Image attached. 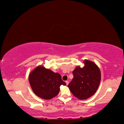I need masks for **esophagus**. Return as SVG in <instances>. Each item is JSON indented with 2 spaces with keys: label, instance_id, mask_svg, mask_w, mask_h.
Listing matches in <instances>:
<instances>
[{
  "label": "esophagus",
  "instance_id": "obj_1",
  "mask_svg": "<svg viewBox=\"0 0 124 124\" xmlns=\"http://www.w3.org/2000/svg\"><path fill=\"white\" fill-rule=\"evenodd\" d=\"M66 85H68V84H69V82H68V81H66Z\"/></svg>",
  "mask_w": 124,
  "mask_h": 124
}]
</instances>
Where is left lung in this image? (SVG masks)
<instances>
[{"label":"left lung","instance_id":"left-lung-1","mask_svg":"<svg viewBox=\"0 0 124 124\" xmlns=\"http://www.w3.org/2000/svg\"><path fill=\"white\" fill-rule=\"evenodd\" d=\"M84 66H77L72 72L73 78L68 87L74 96L86 100L95 93L101 81V72L95 63L85 60Z\"/></svg>","mask_w":124,"mask_h":124}]
</instances>
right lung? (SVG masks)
Returning a JSON list of instances; mask_svg holds the SVG:
<instances>
[{
	"label": "right lung",
	"instance_id": "1",
	"mask_svg": "<svg viewBox=\"0 0 124 124\" xmlns=\"http://www.w3.org/2000/svg\"><path fill=\"white\" fill-rule=\"evenodd\" d=\"M29 82L34 93L44 100H50L58 95L61 85H66L61 76L44 66H39L29 75Z\"/></svg>",
	"mask_w": 124,
	"mask_h": 124
}]
</instances>
